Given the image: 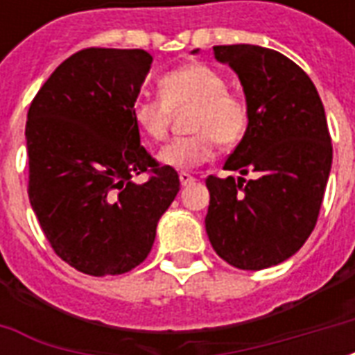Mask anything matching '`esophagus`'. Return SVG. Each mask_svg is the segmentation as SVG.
<instances>
[{"label":"esophagus","instance_id":"esophagus-1","mask_svg":"<svg viewBox=\"0 0 355 355\" xmlns=\"http://www.w3.org/2000/svg\"><path fill=\"white\" fill-rule=\"evenodd\" d=\"M178 178H180V184H182V186L192 184V182H196V177H193V175H190V173H186V171H182V173L178 175Z\"/></svg>","mask_w":355,"mask_h":355}]
</instances>
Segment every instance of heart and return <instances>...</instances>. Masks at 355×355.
I'll return each instance as SVG.
<instances>
[{"instance_id": "b5f03b06", "label": "heart", "mask_w": 355, "mask_h": 355, "mask_svg": "<svg viewBox=\"0 0 355 355\" xmlns=\"http://www.w3.org/2000/svg\"><path fill=\"white\" fill-rule=\"evenodd\" d=\"M162 96H144L132 104V121L142 137L163 140L169 135L173 112H188V137L165 144L159 162L173 169H192L209 162L220 146H236L251 123L247 102L228 91V81L216 68L201 62L165 72L157 81Z\"/></svg>"}]
</instances>
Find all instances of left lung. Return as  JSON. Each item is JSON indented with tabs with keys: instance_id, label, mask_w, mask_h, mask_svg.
<instances>
[{
	"instance_id": "left-lung-1",
	"label": "left lung",
	"mask_w": 355,
	"mask_h": 355,
	"mask_svg": "<svg viewBox=\"0 0 355 355\" xmlns=\"http://www.w3.org/2000/svg\"><path fill=\"white\" fill-rule=\"evenodd\" d=\"M239 76L251 123L224 163L257 178L209 175L205 230L216 254L239 270H264L304 245L320 216L333 162L327 117L312 80L282 53L216 45Z\"/></svg>"
}]
</instances>
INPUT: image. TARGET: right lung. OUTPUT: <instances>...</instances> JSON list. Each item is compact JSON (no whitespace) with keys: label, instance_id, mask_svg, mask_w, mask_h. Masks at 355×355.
I'll list each match as a JSON object with an SVG mask.
<instances>
[{"label":"right lung","instance_id":"add662e5","mask_svg":"<svg viewBox=\"0 0 355 355\" xmlns=\"http://www.w3.org/2000/svg\"><path fill=\"white\" fill-rule=\"evenodd\" d=\"M152 64L142 49L89 47L42 85L28 110V198L53 251L83 274L139 266L180 188L132 121ZM146 172L144 185L132 177Z\"/></svg>","mask_w":355,"mask_h":355}]
</instances>
